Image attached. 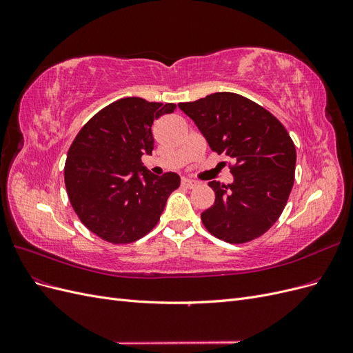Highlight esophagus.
<instances>
[{
    "label": "esophagus",
    "instance_id": "obj_1",
    "mask_svg": "<svg viewBox=\"0 0 353 353\" xmlns=\"http://www.w3.org/2000/svg\"><path fill=\"white\" fill-rule=\"evenodd\" d=\"M197 184H199V183H197L196 179H190V178H184V179H183V185L187 187V188H194Z\"/></svg>",
    "mask_w": 353,
    "mask_h": 353
}]
</instances>
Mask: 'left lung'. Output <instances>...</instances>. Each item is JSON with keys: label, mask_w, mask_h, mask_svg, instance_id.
Instances as JSON below:
<instances>
[{"label": "left lung", "mask_w": 353, "mask_h": 353, "mask_svg": "<svg viewBox=\"0 0 353 353\" xmlns=\"http://www.w3.org/2000/svg\"><path fill=\"white\" fill-rule=\"evenodd\" d=\"M178 105L212 152L234 162L232 184L209 183L215 203L201 213L203 225L231 244L261 237L280 218L294 183L296 147L287 130L262 105L234 92Z\"/></svg>", "instance_id": "left-lung-1"}]
</instances>
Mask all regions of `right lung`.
Here are the masks:
<instances>
[{"label":"right lung","instance_id":"obj_1","mask_svg":"<svg viewBox=\"0 0 353 353\" xmlns=\"http://www.w3.org/2000/svg\"><path fill=\"white\" fill-rule=\"evenodd\" d=\"M175 108L121 99L94 114L74 137L65 165L68 196L83 225L104 241L128 244L144 237L179 187L175 172L156 176L141 162L143 154L153 152V122Z\"/></svg>","mask_w":353,"mask_h":353}]
</instances>
